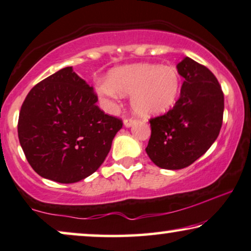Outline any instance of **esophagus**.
I'll return each mask as SVG.
<instances>
[{"mask_svg":"<svg viewBox=\"0 0 251 251\" xmlns=\"http://www.w3.org/2000/svg\"><path fill=\"white\" fill-rule=\"evenodd\" d=\"M135 124V120L133 118H127L124 120V126L125 127H131V126H133Z\"/></svg>","mask_w":251,"mask_h":251,"instance_id":"esophagus-1","label":"esophagus"}]
</instances>
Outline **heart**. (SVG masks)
<instances>
[{
  "mask_svg": "<svg viewBox=\"0 0 251 251\" xmlns=\"http://www.w3.org/2000/svg\"><path fill=\"white\" fill-rule=\"evenodd\" d=\"M181 89V79L173 66L140 63L120 66L109 73L106 82L98 87L106 99L132 95L131 104L136 115L149 118L173 108Z\"/></svg>",
  "mask_w": 251,
  "mask_h": 251,
  "instance_id": "b5f03b06",
  "label": "heart"
}]
</instances>
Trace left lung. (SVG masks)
<instances>
[{"instance_id": "left-lung-1", "label": "left lung", "mask_w": 251, "mask_h": 251, "mask_svg": "<svg viewBox=\"0 0 251 251\" xmlns=\"http://www.w3.org/2000/svg\"><path fill=\"white\" fill-rule=\"evenodd\" d=\"M176 70L185 79L180 98L168 113L150 119L146 148L153 164L165 170L187 168L204 155L223 124L224 94L213 73L189 57Z\"/></svg>"}]
</instances>
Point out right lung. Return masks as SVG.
<instances>
[{
    "label": "right lung",
    "instance_id": "obj_1",
    "mask_svg": "<svg viewBox=\"0 0 251 251\" xmlns=\"http://www.w3.org/2000/svg\"><path fill=\"white\" fill-rule=\"evenodd\" d=\"M94 89L73 71L59 70L29 91L18 119L26 159L42 178L73 183L98 170L123 127L96 105Z\"/></svg>",
    "mask_w": 251,
    "mask_h": 251
}]
</instances>
